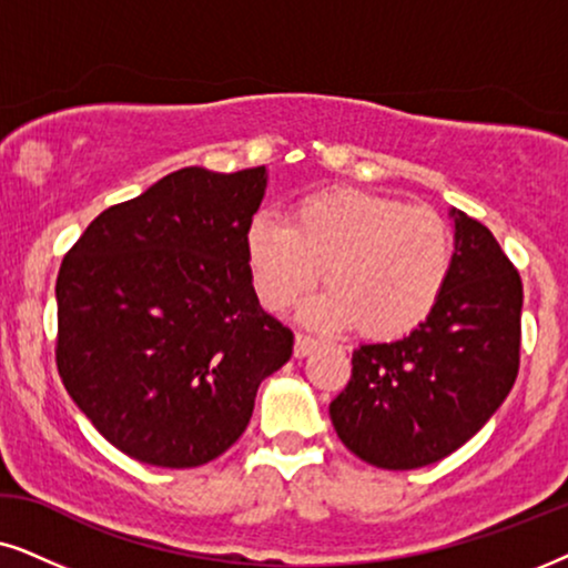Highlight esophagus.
<instances>
[{"instance_id": "1", "label": "esophagus", "mask_w": 568, "mask_h": 568, "mask_svg": "<svg viewBox=\"0 0 568 568\" xmlns=\"http://www.w3.org/2000/svg\"><path fill=\"white\" fill-rule=\"evenodd\" d=\"M316 345H320V339H314L308 335H296V347H293V353H296V358H306V355L312 353Z\"/></svg>"}]
</instances>
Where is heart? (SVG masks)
Returning a JSON list of instances; mask_svg holds the SVG:
<instances>
[{"instance_id":"b5f03b06","label":"heart","mask_w":568,"mask_h":568,"mask_svg":"<svg viewBox=\"0 0 568 568\" xmlns=\"http://www.w3.org/2000/svg\"><path fill=\"white\" fill-rule=\"evenodd\" d=\"M256 298L283 312L312 288L301 320L368 337H403L434 314L455 264V236L436 210L353 186L322 189L291 207L288 223L256 215L244 233Z\"/></svg>"}]
</instances>
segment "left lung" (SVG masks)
Returning a JSON list of instances; mask_svg holds the SVG:
<instances>
[{"mask_svg":"<svg viewBox=\"0 0 568 568\" xmlns=\"http://www.w3.org/2000/svg\"><path fill=\"white\" fill-rule=\"evenodd\" d=\"M455 264L420 327L353 351L332 399L339 442L384 470L434 465L486 426L519 368L521 280L486 225L452 207Z\"/></svg>","mask_w":568,"mask_h":568,"instance_id":"left-lung-1","label":"left lung"}]
</instances>
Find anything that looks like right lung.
<instances>
[{
  "mask_svg": "<svg viewBox=\"0 0 568 568\" xmlns=\"http://www.w3.org/2000/svg\"><path fill=\"white\" fill-rule=\"evenodd\" d=\"M267 169L173 171L103 210L57 277V366L74 405L138 463L200 467L244 434L293 332L260 306L244 233Z\"/></svg>",
  "mask_w": 568,
  "mask_h": 568,
  "instance_id": "1",
  "label": "right lung"
}]
</instances>
